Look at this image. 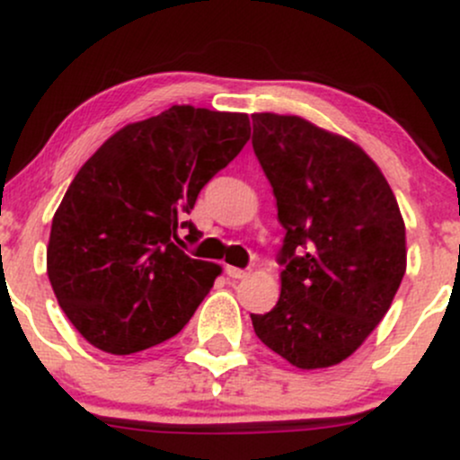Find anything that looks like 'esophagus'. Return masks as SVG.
Instances as JSON below:
<instances>
[{
    "mask_svg": "<svg viewBox=\"0 0 460 460\" xmlns=\"http://www.w3.org/2000/svg\"><path fill=\"white\" fill-rule=\"evenodd\" d=\"M225 272H226V277H229V279H244V277H248L246 270H242V268H235V266H226Z\"/></svg>",
    "mask_w": 460,
    "mask_h": 460,
    "instance_id": "esophagus-1",
    "label": "esophagus"
}]
</instances>
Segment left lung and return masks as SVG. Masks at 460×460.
<instances>
[{"instance_id": "1", "label": "left lung", "mask_w": 460, "mask_h": 460, "mask_svg": "<svg viewBox=\"0 0 460 460\" xmlns=\"http://www.w3.org/2000/svg\"><path fill=\"white\" fill-rule=\"evenodd\" d=\"M252 149L285 237L281 296L255 335L300 369L341 363L385 318L406 270L404 220L361 146L300 116L252 114Z\"/></svg>"}]
</instances>
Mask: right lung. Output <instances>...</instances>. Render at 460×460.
Listing matches in <instances>:
<instances>
[{"instance_id": "add662e5", "label": "right lung", "mask_w": 460, "mask_h": 460, "mask_svg": "<svg viewBox=\"0 0 460 460\" xmlns=\"http://www.w3.org/2000/svg\"><path fill=\"white\" fill-rule=\"evenodd\" d=\"M251 136L246 114L172 105L116 131L79 168L51 223L47 274L99 350L134 355L175 337L220 266L188 257L199 192Z\"/></svg>"}]
</instances>
